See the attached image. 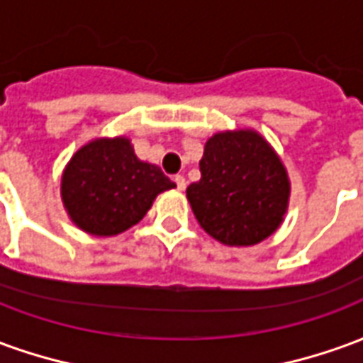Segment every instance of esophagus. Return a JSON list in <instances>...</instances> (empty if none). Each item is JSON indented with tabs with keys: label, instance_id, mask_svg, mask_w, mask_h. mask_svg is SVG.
<instances>
[{
	"label": "esophagus",
	"instance_id": "esophagus-1",
	"mask_svg": "<svg viewBox=\"0 0 363 363\" xmlns=\"http://www.w3.org/2000/svg\"><path fill=\"white\" fill-rule=\"evenodd\" d=\"M174 182H177V189L179 190L186 189V179H184L182 174H177V177H174Z\"/></svg>",
	"mask_w": 363,
	"mask_h": 363
}]
</instances>
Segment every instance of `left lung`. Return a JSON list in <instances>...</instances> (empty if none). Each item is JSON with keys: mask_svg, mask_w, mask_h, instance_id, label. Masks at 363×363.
<instances>
[{"mask_svg": "<svg viewBox=\"0 0 363 363\" xmlns=\"http://www.w3.org/2000/svg\"><path fill=\"white\" fill-rule=\"evenodd\" d=\"M200 173L186 198L200 228L216 241L249 247L280 228L289 202L288 171L259 132L213 134L206 142Z\"/></svg>", "mask_w": 363, "mask_h": 363, "instance_id": "8db88e82", "label": "left lung"}]
</instances>
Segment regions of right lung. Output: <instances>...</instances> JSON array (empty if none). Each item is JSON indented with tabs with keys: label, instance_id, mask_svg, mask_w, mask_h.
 <instances>
[{
	"label": "right lung",
	"instance_id": "right-lung-1",
	"mask_svg": "<svg viewBox=\"0 0 363 363\" xmlns=\"http://www.w3.org/2000/svg\"><path fill=\"white\" fill-rule=\"evenodd\" d=\"M157 165L135 157L128 138H96L75 151L60 194L69 220L85 233H124L147 213L157 194L174 189Z\"/></svg>",
	"mask_w": 363,
	"mask_h": 363
}]
</instances>
